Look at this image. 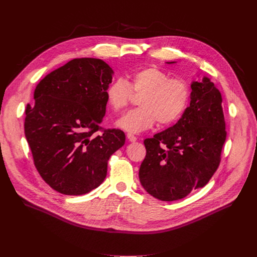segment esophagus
Masks as SVG:
<instances>
[{
    "label": "esophagus",
    "instance_id": "esophagus-1",
    "mask_svg": "<svg viewBox=\"0 0 257 257\" xmlns=\"http://www.w3.org/2000/svg\"><path fill=\"white\" fill-rule=\"evenodd\" d=\"M127 138H128L129 141H131V142H134V141L137 140V137L134 136V135L131 134V133H128V134H127Z\"/></svg>",
    "mask_w": 257,
    "mask_h": 257
}]
</instances>
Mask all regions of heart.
I'll return each instance as SVG.
<instances>
[{
    "label": "heart",
    "instance_id": "b5f03b06",
    "mask_svg": "<svg viewBox=\"0 0 257 257\" xmlns=\"http://www.w3.org/2000/svg\"><path fill=\"white\" fill-rule=\"evenodd\" d=\"M141 94L140 107L132 109L117 122V125L132 133L152 128L156 122L168 126L177 122L189 103L190 88L186 81L171 78L167 72L156 66L137 70L126 79H117L105 90L107 104L115 111L124 109L133 93Z\"/></svg>",
    "mask_w": 257,
    "mask_h": 257
}]
</instances>
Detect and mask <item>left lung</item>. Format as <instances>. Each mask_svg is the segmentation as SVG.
Masks as SVG:
<instances>
[{
    "mask_svg": "<svg viewBox=\"0 0 257 257\" xmlns=\"http://www.w3.org/2000/svg\"><path fill=\"white\" fill-rule=\"evenodd\" d=\"M191 89L190 105L181 119L144 140L139 180L146 192L163 201L202 188L221 163L227 137L222 94L207 77L193 81Z\"/></svg>",
    "mask_w": 257,
    "mask_h": 257,
    "instance_id": "obj_1",
    "label": "left lung"
}]
</instances>
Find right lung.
I'll return each instance as SVG.
<instances>
[{"instance_id": "1", "label": "right lung", "mask_w": 257, "mask_h": 257, "mask_svg": "<svg viewBox=\"0 0 257 257\" xmlns=\"http://www.w3.org/2000/svg\"><path fill=\"white\" fill-rule=\"evenodd\" d=\"M114 71L100 59H73L36 86L24 132L34 166L54 190L82 195L103 182L107 161L125 143L120 129L100 127ZM102 131V135L94 133Z\"/></svg>"}]
</instances>
